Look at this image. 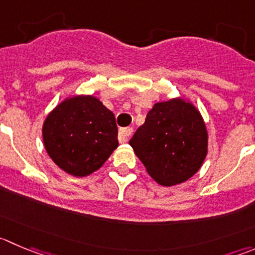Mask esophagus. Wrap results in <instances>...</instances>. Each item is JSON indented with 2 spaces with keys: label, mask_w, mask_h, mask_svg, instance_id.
Wrapping results in <instances>:
<instances>
[{
  "label": "esophagus",
  "mask_w": 255,
  "mask_h": 255,
  "mask_svg": "<svg viewBox=\"0 0 255 255\" xmlns=\"http://www.w3.org/2000/svg\"><path fill=\"white\" fill-rule=\"evenodd\" d=\"M132 128H123V129L119 130V141L120 142H126L128 141V137L132 134Z\"/></svg>",
  "instance_id": "34e87169"
}]
</instances>
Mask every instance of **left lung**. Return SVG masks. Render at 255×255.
Here are the masks:
<instances>
[{
	"mask_svg": "<svg viewBox=\"0 0 255 255\" xmlns=\"http://www.w3.org/2000/svg\"><path fill=\"white\" fill-rule=\"evenodd\" d=\"M129 144L150 176L169 186L184 183L200 169L208 134L196 109L176 99L155 104Z\"/></svg>",
	"mask_w": 255,
	"mask_h": 255,
	"instance_id": "obj_1",
	"label": "left lung"
}]
</instances>
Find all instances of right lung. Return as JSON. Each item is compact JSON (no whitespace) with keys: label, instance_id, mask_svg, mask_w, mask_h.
Wrapping results in <instances>:
<instances>
[{"label":"right lung","instance_id":"right-lung-1","mask_svg":"<svg viewBox=\"0 0 255 255\" xmlns=\"http://www.w3.org/2000/svg\"><path fill=\"white\" fill-rule=\"evenodd\" d=\"M42 135L53 162L75 176L101 168L119 145L115 116L94 96L60 104L46 119Z\"/></svg>","mask_w":255,"mask_h":255}]
</instances>
